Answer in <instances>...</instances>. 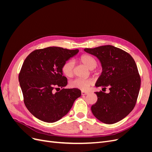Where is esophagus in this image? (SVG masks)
<instances>
[{
    "label": "esophagus",
    "mask_w": 152,
    "mask_h": 152,
    "mask_svg": "<svg viewBox=\"0 0 152 152\" xmlns=\"http://www.w3.org/2000/svg\"><path fill=\"white\" fill-rule=\"evenodd\" d=\"M81 94H82V95H86V94H88L89 93H87V92L82 91L81 92Z\"/></svg>",
    "instance_id": "1"
}]
</instances>
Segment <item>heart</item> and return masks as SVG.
<instances>
[{
	"mask_svg": "<svg viewBox=\"0 0 152 152\" xmlns=\"http://www.w3.org/2000/svg\"><path fill=\"white\" fill-rule=\"evenodd\" d=\"M80 60L82 63L88 67L89 69H94L97 65V61L93 57L88 54L82 55L80 58ZM75 62L73 60H68L63 65L62 72L66 76L71 77L73 75ZM93 80L91 79H81L76 78L70 81V86L73 88L79 89L82 91L88 90L89 87L93 84Z\"/></svg>",
	"mask_w": 152,
	"mask_h": 152,
	"instance_id": "obj_1",
	"label": "heart"
}]
</instances>
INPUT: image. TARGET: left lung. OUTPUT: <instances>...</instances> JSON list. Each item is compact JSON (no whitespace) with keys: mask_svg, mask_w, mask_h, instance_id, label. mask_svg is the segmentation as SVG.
Wrapping results in <instances>:
<instances>
[{"mask_svg":"<svg viewBox=\"0 0 152 152\" xmlns=\"http://www.w3.org/2000/svg\"><path fill=\"white\" fill-rule=\"evenodd\" d=\"M84 50L100 61L103 71L96 87H109L110 93L96 92L98 101L92 105L96 118L112 124L125 118L134 108L141 86V78L134 59L124 50L107 45Z\"/></svg>","mask_w":152,"mask_h":152,"instance_id":"8db88e82","label":"left lung"}]
</instances>
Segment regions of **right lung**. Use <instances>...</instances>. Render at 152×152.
<instances>
[{"instance_id":"right-lung-1","label":"right lung","mask_w":152,"mask_h":152,"mask_svg":"<svg viewBox=\"0 0 152 152\" xmlns=\"http://www.w3.org/2000/svg\"><path fill=\"white\" fill-rule=\"evenodd\" d=\"M78 53L79 49L49 47L34 50L25 59L19 74L20 85L26 107L39 120L48 123L59 121L81 96L80 90L76 88L54 91L67 85L62 66Z\"/></svg>"}]
</instances>
